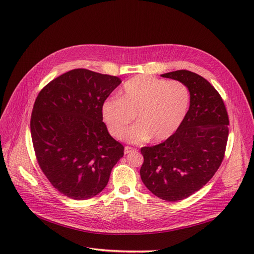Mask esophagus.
Listing matches in <instances>:
<instances>
[{"label": "esophagus", "instance_id": "esophagus-1", "mask_svg": "<svg viewBox=\"0 0 254 254\" xmlns=\"http://www.w3.org/2000/svg\"><path fill=\"white\" fill-rule=\"evenodd\" d=\"M135 150H136L135 148L130 147V146H126V147H125V153H126V155H128V153H130V152H133Z\"/></svg>", "mask_w": 254, "mask_h": 254}]
</instances>
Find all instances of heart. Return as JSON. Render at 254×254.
Listing matches in <instances>:
<instances>
[{"instance_id":"heart-1","label":"heart","mask_w":254,"mask_h":254,"mask_svg":"<svg viewBox=\"0 0 254 254\" xmlns=\"http://www.w3.org/2000/svg\"><path fill=\"white\" fill-rule=\"evenodd\" d=\"M189 105L190 91L181 81L139 75L124 83L120 98L107 99L103 117L110 133L121 137L136 115L139 123L128 130L124 139L140 143L151 137L161 142L179 128Z\"/></svg>"}]
</instances>
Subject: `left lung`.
<instances>
[{"label":"left lung","instance_id":"8db88e82","mask_svg":"<svg viewBox=\"0 0 254 254\" xmlns=\"http://www.w3.org/2000/svg\"><path fill=\"white\" fill-rule=\"evenodd\" d=\"M161 76L186 84L190 108L173 135L141 148L140 174L153 195L178 201L196 193L217 172L226 152L229 117L220 94L202 76L187 70Z\"/></svg>","mask_w":254,"mask_h":254}]
</instances>
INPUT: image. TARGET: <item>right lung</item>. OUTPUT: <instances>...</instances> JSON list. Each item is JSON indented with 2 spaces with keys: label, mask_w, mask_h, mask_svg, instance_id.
Returning <instances> with one entry per match:
<instances>
[{
  "label": "right lung",
  "mask_w": 254,
  "mask_h": 254,
  "mask_svg": "<svg viewBox=\"0 0 254 254\" xmlns=\"http://www.w3.org/2000/svg\"><path fill=\"white\" fill-rule=\"evenodd\" d=\"M121 82L117 76L75 68L50 81L36 98L30 133L37 162L68 198L101 193L124 156V146L103 122V105Z\"/></svg>",
  "instance_id": "add662e5"
}]
</instances>
